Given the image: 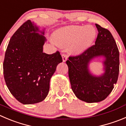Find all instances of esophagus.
<instances>
[{
	"instance_id": "esophagus-1",
	"label": "esophagus",
	"mask_w": 126,
	"mask_h": 126,
	"mask_svg": "<svg viewBox=\"0 0 126 126\" xmlns=\"http://www.w3.org/2000/svg\"><path fill=\"white\" fill-rule=\"evenodd\" d=\"M62 57L63 62H65V61H67V55L65 54H62Z\"/></svg>"
}]
</instances>
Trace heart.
<instances>
[{
  "instance_id": "obj_1",
  "label": "heart",
  "mask_w": 126,
  "mask_h": 126,
  "mask_svg": "<svg viewBox=\"0 0 126 126\" xmlns=\"http://www.w3.org/2000/svg\"><path fill=\"white\" fill-rule=\"evenodd\" d=\"M96 36V30L91 25H72L58 29L52 38L57 45L66 47L70 52L81 54L89 48Z\"/></svg>"
}]
</instances>
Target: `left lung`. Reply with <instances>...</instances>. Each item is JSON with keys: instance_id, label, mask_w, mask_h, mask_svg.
I'll list each match as a JSON object with an SVG mask.
<instances>
[{"instance_id": "obj_1", "label": "left lung", "mask_w": 126, "mask_h": 126, "mask_svg": "<svg viewBox=\"0 0 126 126\" xmlns=\"http://www.w3.org/2000/svg\"><path fill=\"white\" fill-rule=\"evenodd\" d=\"M95 25L98 32L95 44L66 61L72 90L79 100L87 103L105 100L114 88L119 72V52L113 36L107 29ZM98 57L104 58V73L95 76L90 72L89 65Z\"/></svg>"}]
</instances>
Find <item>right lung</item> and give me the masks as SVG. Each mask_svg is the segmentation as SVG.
<instances>
[{
  "label": "right lung",
  "instance_id": "1",
  "mask_svg": "<svg viewBox=\"0 0 126 126\" xmlns=\"http://www.w3.org/2000/svg\"><path fill=\"white\" fill-rule=\"evenodd\" d=\"M44 30L34 22L24 23L10 38L5 54L3 75L8 90L21 103L41 102L49 91L51 77L62 62L59 52H43Z\"/></svg>",
  "mask_w": 126,
  "mask_h": 126
}]
</instances>
